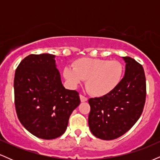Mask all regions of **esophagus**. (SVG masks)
I'll return each instance as SVG.
<instances>
[{"label": "esophagus", "mask_w": 160, "mask_h": 160, "mask_svg": "<svg viewBox=\"0 0 160 160\" xmlns=\"http://www.w3.org/2000/svg\"><path fill=\"white\" fill-rule=\"evenodd\" d=\"M80 102H85L88 100L87 98H86L85 96H83V95H80Z\"/></svg>", "instance_id": "obj_1"}]
</instances>
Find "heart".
I'll return each instance as SVG.
<instances>
[{
    "label": "heart",
    "instance_id": "b5f03b06",
    "mask_svg": "<svg viewBox=\"0 0 160 160\" xmlns=\"http://www.w3.org/2000/svg\"><path fill=\"white\" fill-rule=\"evenodd\" d=\"M122 74L123 67L120 62L100 58H80L73 63V68L65 67L63 70L64 78L72 87H77L86 80L87 90L97 97L114 90Z\"/></svg>",
    "mask_w": 160,
    "mask_h": 160
}]
</instances>
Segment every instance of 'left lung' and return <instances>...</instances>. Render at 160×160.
<instances>
[{
	"label": "left lung",
	"instance_id": "8db88e82",
	"mask_svg": "<svg viewBox=\"0 0 160 160\" xmlns=\"http://www.w3.org/2000/svg\"><path fill=\"white\" fill-rule=\"evenodd\" d=\"M123 78L109 94L89 99L91 110L88 123L91 132L102 140H113L124 135L142 113L146 98V79L142 65L130 57Z\"/></svg>",
	"mask_w": 160,
	"mask_h": 160
}]
</instances>
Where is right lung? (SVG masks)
Listing matches in <instances>:
<instances>
[{
  "label": "right lung",
  "mask_w": 160,
  "mask_h": 160,
  "mask_svg": "<svg viewBox=\"0 0 160 160\" xmlns=\"http://www.w3.org/2000/svg\"><path fill=\"white\" fill-rule=\"evenodd\" d=\"M56 56L29 55L14 78L15 106L22 126L34 136L54 139L65 133L69 117L80 104L79 93L62 85Z\"/></svg>",
  "instance_id": "obj_1"
}]
</instances>
